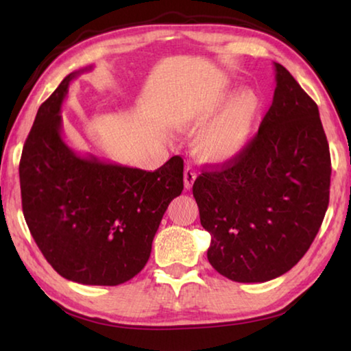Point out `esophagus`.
<instances>
[{"mask_svg":"<svg viewBox=\"0 0 351 351\" xmlns=\"http://www.w3.org/2000/svg\"><path fill=\"white\" fill-rule=\"evenodd\" d=\"M195 180H197V171H195L192 167H187L184 170V187L187 190L192 189Z\"/></svg>","mask_w":351,"mask_h":351,"instance_id":"obj_1","label":"esophagus"}]
</instances>
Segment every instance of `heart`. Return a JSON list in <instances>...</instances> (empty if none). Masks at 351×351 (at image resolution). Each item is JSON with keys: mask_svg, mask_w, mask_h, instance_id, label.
<instances>
[{"mask_svg": "<svg viewBox=\"0 0 351 351\" xmlns=\"http://www.w3.org/2000/svg\"><path fill=\"white\" fill-rule=\"evenodd\" d=\"M260 97L251 88L235 93L215 114L203 123L195 134L193 152L204 162L223 164L239 158L252 141L255 122L260 112ZM206 112L190 116L186 128L203 121Z\"/></svg>", "mask_w": 351, "mask_h": 351, "instance_id": "obj_1", "label": "heart"}]
</instances>
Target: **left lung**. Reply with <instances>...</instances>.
<instances>
[{
	"label": "left lung",
	"instance_id": "obj_1",
	"mask_svg": "<svg viewBox=\"0 0 351 351\" xmlns=\"http://www.w3.org/2000/svg\"><path fill=\"white\" fill-rule=\"evenodd\" d=\"M258 133L239 158L201 173L193 197L210 234L207 260L240 283L280 277L316 239L331 161L319 108L280 63Z\"/></svg>",
	"mask_w": 351,
	"mask_h": 351
}]
</instances>
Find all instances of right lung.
Masks as SVG:
<instances>
[{
  "instance_id": "obj_1",
  "label": "right lung",
  "mask_w": 351,
  "mask_h": 351,
  "mask_svg": "<svg viewBox=\"0 0 351 351\" xmlns=\"http://www.w3.org/2000/svg\"><path fill=\"white\" fill-rule=\"evenodd\" d=\"M63 79L40 106L23 147V213L35 243L62 277L82 285L116 287L142 271L170 201L180 197L184 162L170 158L145 171L80 156L62 136Z\"/></svg>"
}]
</instances>
